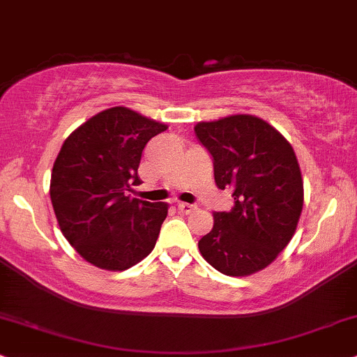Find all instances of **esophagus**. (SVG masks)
<instances>
[{"label": "esophagus", "mask_w": 357, "mask_h": 357, "mask_svg": "<svg viewBox=\"0 0 357 357\" xmlns=\"http://www.w3.org/2000/svg\"><path fill=\"white\" fill-rule=\"evenodd\" d=\"M177 206H178L180 212L185 213V215L193 213V212H195V210H197V205H190V204H178Z\"/></svg>", "instance_id": "1"}]
</instances>
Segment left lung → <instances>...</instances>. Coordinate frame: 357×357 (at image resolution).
Returning a JSON list of instances; mask_svg holds the SVG:
<instances>
[{"label": "left lung", "instance_id": "left-lung-1", "mask_svg": "<svg viewBox=\"0 0 357 357\" xmlns=\"http://www.w3.org/2000/svg\"><path fill=\"white\" fill-rule=\"evenodd\" d=\"M195 135L213 160L215 183L230 188V212L213 215L199 241L202 257L228 276L266 268L283 252L303 210V178L293 147L255 116L200 122Z\"/></svg>", "mask_w": 357, "mask_h": 357}]
</instances>
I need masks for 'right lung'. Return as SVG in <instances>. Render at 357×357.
<instances>
[{"label": "right lung", "instance_id": "obj_1", "mask_svg": "<svg viewBox=\"0 0 357 357\" xmlns=\"http://www.w3.org/2000/svg\"><path fill=\"white\" fill-rule=\"evenodd\" d=\"M167 129L127 107L96 114L64 140L51 202L66 240L91 265L124 271L152 252L167 204L132 199L149 140Z\"/></svg>", "mask_w": 357, "mask_h": 357}]
</instances>
